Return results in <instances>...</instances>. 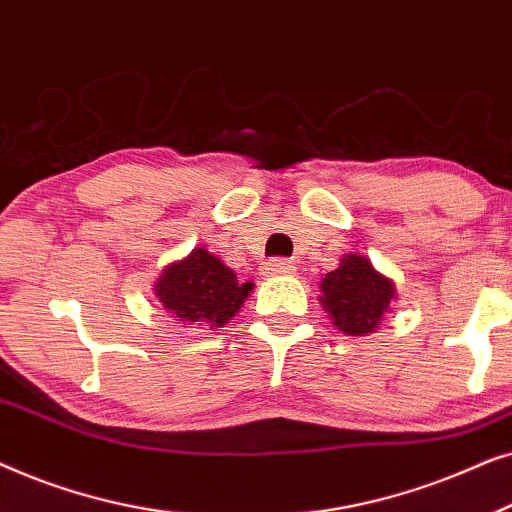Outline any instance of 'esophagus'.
Wrapping results in <instances>:
<instances>
[{
  "mask_svg": "<svg viewBox=\"0 0 512 512\" xmlns=\"http://www.w3.org/2000/svg\"><path fill=\"white\" fill-rule=\"evenodd\" d=\"M265 275L277 277V275H293L296 272V265L291 261H282V258H272V261L265 263Z\"/></svg>",
  "mask_w": 512,
  "mask_h": 512,
  "instance_id": "34e87169",
  "label": "esophagus"
}]
</instances>
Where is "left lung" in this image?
I'll return each mask as SVG.
<instances>
[{
	"instance_id": "left-lung-1",
	"label": "left lung",
	"mask_w": 512,
	"mask_h": 512,
	"mask_svg": "<svg viewBox=\"0 0 512 512\" xmlns=\"http://www.w3.org/2000/svg\"><path fill=\"white\" fill-rule=\"evenodd\" d=\"M319 289L324 310L347 335L373 333L396 298L394 282L361 254L342 256L338 268L321 279Z\"/></svg>"
}]
</instances>
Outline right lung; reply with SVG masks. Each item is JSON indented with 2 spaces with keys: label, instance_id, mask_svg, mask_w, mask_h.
I'll return each instance as SVG.
<instances>
[{
  "label": "right lung",
  "instance_id": "1",
  "mask_svg": "<svg viewBox=\"0 0 512 512\" xmlns=\"http://www.w3.org/2000/svg\"><path fill=\"white\" fill-rule=\"evenodd\" d=\"M254 284L244 282L221 258L195 247L186 258L160 272L153 293L177 321L223 326L240 312Z\"/></svg>",
  "mask_w": 512,
  "mask_h": 512
}]
</instances>
